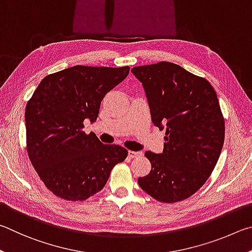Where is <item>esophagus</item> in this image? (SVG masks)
Instances as JSON below:
<instances>
[{"mask_svg": "<svg viewBox=\"0 0 252 252\" xmlns=\"http://www.w3.org/2000/svg\"><path fill=\"white\" fill-rule=\"evenodd\" d=\"M128 156H129V158L140 157V156H143V153H142V152H133V151H129V152H128Z\"/></svg>", "mask_w": 252, "mask_h": 252, "instance_id": "obj_1", "label": "esophagus"}]
</instances>
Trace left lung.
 Instances as JSON below:
<instances>
[{
  "instance_id": "left-lung-1",
  "label": "left lung",
  "mask_w": 252,
  "mask_h": 252,
  "mask_svg": "<svg viewBox=\"0 0 252 252\" xmlns=\"http://www.w3.org/2000/svg\"><path fill=\"white\" fill-rule=\"evenodd\" d=\"M131 73L143 84L154 125L166 128L162 153H145L152 170L138 178L139 186L160 202L187 199L209 178L223 146L217 94L207 79L169 62Z\"/></svg>"
}]
</instances>
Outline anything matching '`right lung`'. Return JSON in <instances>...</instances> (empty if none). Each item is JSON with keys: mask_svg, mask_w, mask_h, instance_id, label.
Instances as JSON below:
<instances>
[{"mask_svg": "<svg viewBox=\"0 0 252 252\" xmlns=\"http://www.w3.org/2000/svg\"><path fill=\"white\" fill-rule=\"evenodd\" d=\"M129 66L76 65L42 79L25 109L26 148L45 186L65 200L82 201L104 188L115 165L128 152L85 134L104 96L123 82Z\"/></svg>", "mask_w": 252, "mask_h": 252, "instance_id": "obj_1", "label": "right lung"}]
</instances>
